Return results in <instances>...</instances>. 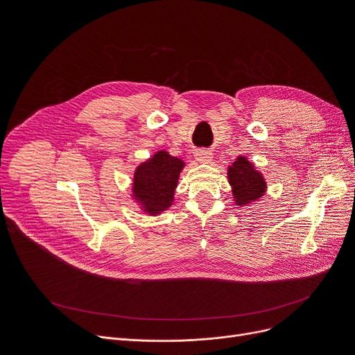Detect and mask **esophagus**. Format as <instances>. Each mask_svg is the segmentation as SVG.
<instances>
[{"label":"esophagus","instance_id":"34e87169","mask_svg":"<svg viewBox=\"0 0 355 355\" xmlns=\"http://www.w3.org/2000/svg\"><path fill=\"white\" fill-rule=\"evenodd\" d=\"M194 157L200 164H210L213 159V154L207 151V149H198V151H196Z\"/></svg>","mask_w":355,"mask_h":355}]
</instances>
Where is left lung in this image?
Masks as SVG:
<instances>
[{"label": "left lung", "instance_id": "left-lung-1", "mask_svg": "<svg viewBox=\"0 0 355 355\" xmlns=\"http://www.w3.org/2000/svg\"><path fill=\"white\" fill-rule=\"evenodd\" d=\"M227 178L232 187L233 201L236 206L249 204L262 198L266 193L268 184L263 174L246 157L239 155L232 165L227 166Z\"/></svg>", "mask_w": 355, "mask_h": 355}]
</instances>
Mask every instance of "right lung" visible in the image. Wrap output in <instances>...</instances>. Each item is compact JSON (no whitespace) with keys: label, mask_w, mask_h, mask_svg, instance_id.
<instances>
[{"label":"right lung","mask_w":355,"mask_h":355,"mask_svg":"<svg viewBox=\"0 0 355 355\" xmlns=\"http://www.w3.org/2000/svg\"><path fill=\"white\" fill-rule=\"evenodd\" d=\"M184 166L182 159L159 149L135 168L130 197L145 214L159 216L173 206Z\"/></svg>","instance_id":"right-lung-1"}]
</instances>
